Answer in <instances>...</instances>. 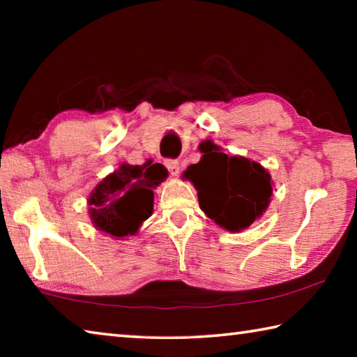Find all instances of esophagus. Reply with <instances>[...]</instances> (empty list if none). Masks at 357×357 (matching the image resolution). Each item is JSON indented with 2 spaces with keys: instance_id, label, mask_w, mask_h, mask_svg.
Masks as SVG:
<instances>
[{
  "instance_id": "obj_1",
  "label": "esophagus",
  "mask_w": 357,
  "mask_h": 357,
  "mask_svg": "<svg viewBox=\"0 0 357 357\" xmlns=\"http://www.w3.org/2000/svg\"><path fill=\"white\" fill-rule=\"evenodd\" d=\"M165 165H167L168 172H170L172 176H178V174H179V164H178V160H167Z\"/></svg>"
}]
</instances>
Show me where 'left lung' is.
<instances>
[{"mask_svg": "<svg viewBox=\"0 0 357 357\" xmlns=\"http://www.w3.org/2000/svg\"><path fill=\"white\" fill-rule=\"evenodd\" d=\"M200 151V162L187 167L183 178L197 189L202 211L229 233L249 228L271 203L269 172L244 155L222 153L213 140L202 142Z\"/></svg>", "mask_w": 357, "mask_h": 357, "instance_id": "8db88e82", "label": "left lung"}]
</instances>
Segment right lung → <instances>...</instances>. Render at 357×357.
I'll return each mask as SVG.
<instances>
[{
  "instance_id": "add662e5",
  "label": "right lung",
  "mask_w": 357,
  "mask_h": 357,
  "mask_svg": "<svg viewBox=\"0 0 357 357\" xmlns=\"http://www.w3.org/2000/svg\"><path fill=\"white\" fill-rule=\"evenodd\" d=\"M167 176L160 164H121L89 193L88 214L94 228L118 241L134 236L153 214L154 189Z\"/></svg>"
}]
</instances>
